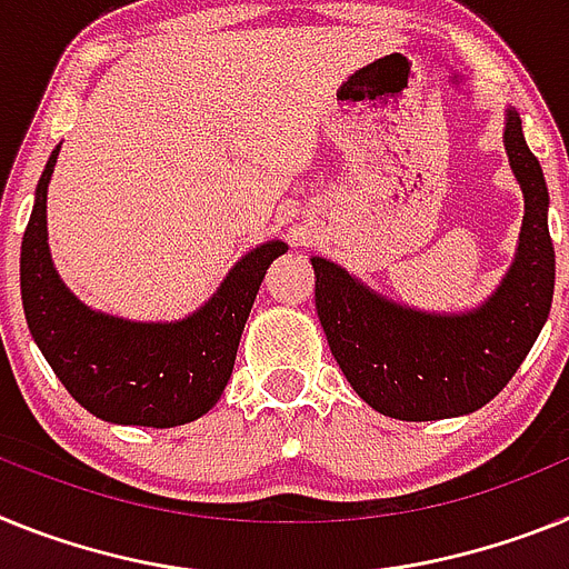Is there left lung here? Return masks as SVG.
I'll list each match as a JSON object with an SVG mask.
<instances>
[{
    "label": "left lung",
    "instance_id": "1",
    "mask_svg": "<svg viewBox=\"0 0 569 569\" xmlns=\"http://www.w3.org/2000/svg\"><path fill=\"white\" fill-rule=\"evenodd\" d=\"M503 148L523 194L516 260L501 286L463 315L418 312L387 300L332 260L312 257L315 306L329 349L355 392L398 421H438L481 409L536 343L552 303L556 251L545 171L507 108Z\"/></svg>",
    "mask_w": 569,
    "mask_h": 569
}]
</instances>
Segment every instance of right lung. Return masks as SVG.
Returning <instances> with one entry per match:
<instances>
[{"label":"right lung","mask_w":569,"mask_h":569,"mask_svg":"<svg viewBox=\"0 0 569 569\" xmlns=\"http://www.w3.org/2000/svg\"><path fill=\"white\" fill-rule=\"evenodd\" d=\"M57 157L59 146L39 177L19 260L24 320L33 340L73 401L102 421L154 429L194 421L220 401L257 289L271 260L289 246L269 240L251 249L206 306L174 323L93 312L73 298L51 263L46 202Z\"/></svg>","instance_id":"obj_1"}]
</instances>
